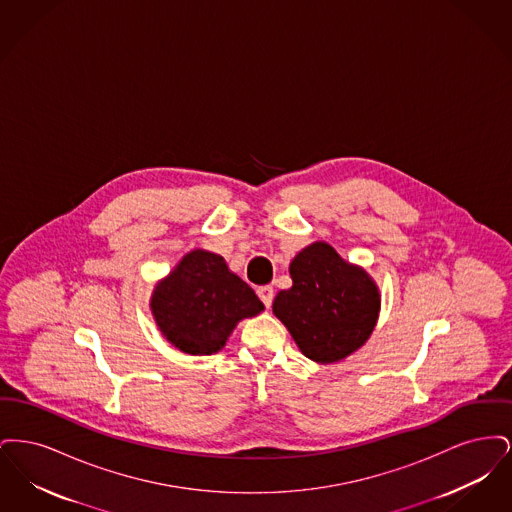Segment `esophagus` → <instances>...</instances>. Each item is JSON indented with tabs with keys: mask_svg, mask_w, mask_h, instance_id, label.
Here are the masks:
<instances>
[{
	"mask_svg": "<svg viewBox=\"0 0 512 512\" xmlns=\"http://www.w3.org/2000/svg\"><path fill=\"white\" fill-rule=\"evenodd\" d=\"M257 295H259V299L263 301V305L265 307H270L272 305V299H274V290L270 288V286H261L259 290H257Z\"/></svg>",
	"mask_w": 512,
	"mask_h": 512,
	"instance_id": "obj_1",
	"label": "esophagus"
}]
</instances>
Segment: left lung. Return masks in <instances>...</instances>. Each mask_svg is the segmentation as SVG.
Wrapping results in <instances>:
<instances>
[{"mask_svg":"<svg viewBox=\"0 0 512 512\" xmlns=\"http://www.w3.org/2000/svg\"><path fill=\"white\" fill-rule=\"evenodd\" d=\"M290 276L293 286L274 297L272 313L305 357L328 365L365 345L380 313V292L366 270L315 242L293 257Z\"/></svg>","mask_w":512,"mask_h":512,"instance_id":"8db88e82","label":"left lung"}]
</instances>
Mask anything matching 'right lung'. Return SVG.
I'll return each instance as SVG.
<instances>
[{"label": "right lung", "instance_id": "1", "mask_svg": "<svg viewBox=\"0 0 512 512\" xmlns=\"http://www.w3.org/2000/svg\"><path fill=\"white\" fill-rule=\"evenodd\" d=\"M149 305L161 334L188 355L217 353L240 320L265 309L226 261L205 249L186 253L155 286Z\"/></svg>", "mask_w": 512, "mask_h": 512}]
</instances>
